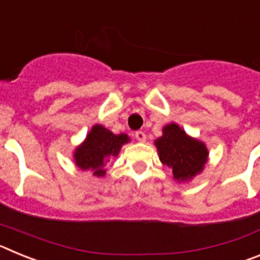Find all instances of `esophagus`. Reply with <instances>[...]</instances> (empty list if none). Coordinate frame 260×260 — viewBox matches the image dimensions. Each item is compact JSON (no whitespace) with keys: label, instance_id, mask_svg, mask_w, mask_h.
Segmentation results:
<instances>
[{"label":"esophagus","instance_id":"obj_1","mask_svg":"<svg viewBox=\"0 0 260 260\" xmlns=\"http://www.w3.org/2000/svg\"><path fill=\"white\" fill-rule=\"evenodd\" d=\"M135 138H137V141L142 142V143H143V142H146V134H144L143 132L135 133Z\"/></svg>","mask_w":260,"mask_h":260}]
</instances>
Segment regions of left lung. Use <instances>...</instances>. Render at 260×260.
<instances>
[{"instance_id":"left-lung-1","label":"left lung","mask_w":260,"mask_h":260,"mask_svg":"<svg viewBox=\"0 0 260 260\" xmlns=\"http://www.w3.org/2000/svg\"><path fill=\"white\" fill-rule=\"evenodd\" d=\"M160 161L172 168L173 178L185 182L201 173L207 162L208 150L203 142L189 137L185 130L172 122L162 128L155 141Z\"/></svg>"}]
</instances>
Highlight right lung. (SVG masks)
<instances>
[{"mask_svg": "<svg viewBox=\"0 0 260 260\" xmlns=\"http://www.w3.org/2000/svg\"><path fill=\"white\" fill-rule=\"evenodd\" d=\"M126 134H113L102 125H95L87 134L86 139L74 152L75 164L82 171H91L93 176L104 177V167L109 157L118 156L121 147L128 143Z\"/></svg>", "mask_w": 260, "mask_h": 260, "instance_id": "right-lung-1", "label": "right lung"}]
</instances>
